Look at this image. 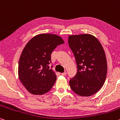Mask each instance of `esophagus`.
<instances>
[{
    "label": "esophagus",
    "mask_w": 120,
    "mask_h": 120,
    "mask_svg": "<svg viewBox=\"0 0 120 120\" xmlns=\"http://www.w3.org/2000/svg\"><path fill=\"white\" fill-rule=\"evenodd\" d=\"M61 75H62V76H66V75H67V73H66V71H65V72H64V73H62Z\"/></svg>",
    "instance_id": "34e87169"
}]
</instances>
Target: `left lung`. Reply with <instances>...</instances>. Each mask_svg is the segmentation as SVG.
<instances>
[{
    "label": "left lung",
    "mask_w": 120,
    "mask_h": 120,
    "mask_svg": "<svg viewBox=\"0 0 120 120\" xmlns=\"http://www.w3.org/2000/svg\"><path fill=\"white\" fill-rule=\"evenodd\" d=\"M68 41L77 67V74L69 81L70 88L80 96H92L101 88L107 75V60L103 47L90 34L70 35Z\"/></svg>",
    "instance_id": "left-lung-1"
}]
</instances>
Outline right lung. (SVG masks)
I'll use <instances>...</instances> for the list:
<instances>
[{
  "mask_svg": "<svg viewBox=\"0 0 120 120\" xmlns=\"http://www.w3.org/2000/svg\"><path fill=\"white\" fill-rule=\"evenodd\" d=\"M64 42L60 36L50 34L36 35L26 44L19 62L18 75L21 82L28 92L41 95L50 91L56 76L49 69L51 53Z\"/></svg>",
  "mask_w": 120,
  "mask_h": 120,
  "instance_id": "obj_1",
  "label": "right lung"
}]
</instances>
